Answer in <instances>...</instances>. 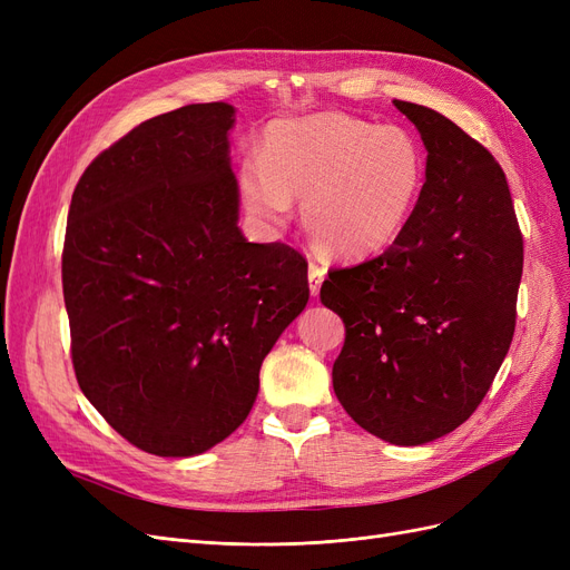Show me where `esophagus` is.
Listing matches in <instances>:
<instances>
[{"mask_svg": "<svg viewBox=\"0 0 570 570\" xmlns=\"http://www.w3.org/2000/svg\"><path fill=\"white\" fill-rule=\"evenodd\" d=\"M323 278H325V268L323 266H318V264L308 266V289H312V297H318Z\"/></svg>", "mask_w": 570, "mask_h": 570, "instance_id": "esophagus-1", "label": "esophagus"}]
</instances>
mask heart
Wrapping results in <instances>:
<instances>
[{
    "label": "heart",
    "mask_w": 570,
    "mask_h": 570,
    "mask_svg": "<svg viewBox=\"0 0 570 570\" xmlns=\"http://www.w3.org/2000/svg\"><path fill=\"white\" fill-rule=\"evenodd\" d=\"M428 183V151L409 128L375 126L342 111L273 124L262 159L243 166L247 209L287 226L292 199L304 228L337 256H368L402 237Z\"/></svg>",
    "instance_id": "obj_1"
}]
</instances>
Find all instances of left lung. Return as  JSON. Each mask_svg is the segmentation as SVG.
Instances as JSON below:
<instances>
[{"instance_id":"8db88e82","label":"left lung","mask_w":570,"mask_h":570,"mask_svg":"<svg viewBox=\"0 0 570 570\" xmlns=\"http://www.w3.org/2000/svg\"><path fill=\"white\" fill-rule=\"evenodd\" d=\"M419 128L428 183L402 237L327 273L344 323L340 404L371 435L419 446L456 430L488 394L515 327L523 237L502 166L450 118L394 99Z\"/></svg>"}]
</instances>
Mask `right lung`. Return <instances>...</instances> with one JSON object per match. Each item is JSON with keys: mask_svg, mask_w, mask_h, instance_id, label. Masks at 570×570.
<instances>
[{"mask_svg": "<svg viewBox=\"0 0 570 570\" xmlns=\"http://www.w3.org/2000/svg\"><path fill=\"white\" fill-rule=\"evenodd\" d=\"M233 126L226 101L145 120L85 168L68 209L78 385L157 456L202 454L243 425L266 354L308 302L304 256L237 226Z\"/></svg>", "mask_w": 570, "mask_h": 570, "instance_id": "right-lung-1", "label": "right lung"}]
</instances>
